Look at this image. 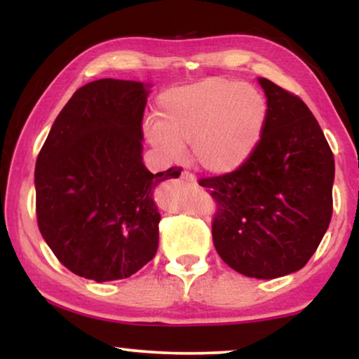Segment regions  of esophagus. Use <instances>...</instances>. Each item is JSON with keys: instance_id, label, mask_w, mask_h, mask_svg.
I'll return each instance as SVG.
<instances>
[{"instance_id": "34e87169", "label": "esophagus", "mask_w": 359, "mask_h": 359, "mask_svg": "<svg viewBox=\"0 0 359 359\" xmlns=\"http://www.w3.org/2000/svg\"><path fill=\"white\" fill-rule=\"evenodd\" d=\"M181 180L189 184H196V176L191 173V171H183V173H181Z\"/></svg>"}]
</instances>
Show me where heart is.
Masks as SVG:
<instances>
[{"mask_svg":"<svg viewBox=\"0 0 359 359\" xmlns=\"http://www.w3.org/2000/svg\"><path fill=\"white\" fill-rule=\"evenodd\" d=\"M266 101L257 88L225 78H209L160 96L158 121H147V140L168 160H180L193 145L199 166L227 175L247 163L259 144Z\"/></svg>","mask_w":359,"mask_h":359,"instance_id":"heart-1","label":"heart"}]
</instances>
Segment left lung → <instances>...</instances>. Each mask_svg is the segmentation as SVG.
<instances>
[{"mask_svg": "<svg viewBox=\"0 0 359 359\" xmlns=\"http://www.w3.org/2000/svg\"><path fill=\"white\" fill-rule=\"evenodd\" d=\"M268 112L259 144L232 173L201 178L215 201L219 257L248 278L273 279L304 268L332 219L335 161L301 97L266 78Z\"/></svg>", "mask_w": 359, "mask_h": 359, "instance_id": "left-lung-1", "label": "left lung"}]
</instances>
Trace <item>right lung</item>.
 <instances>
[{"label":"right lung","instance_id":"obj_1","mask_svg":"<svg viewBox=\"0 0 359 359\" xmlns=\"http://www.w3.org/2000/svg\"><path fill=\"white\" fill-rule=\"evenodd\" d=\"M147 88L96 80L57 116L36 161V214L63 266L104 283L129 278L155 257L160 214L154 189L183 168L150 173L142 161Z\"/></svg>","mask_w":359,"mask_h":359}]
</instances>
